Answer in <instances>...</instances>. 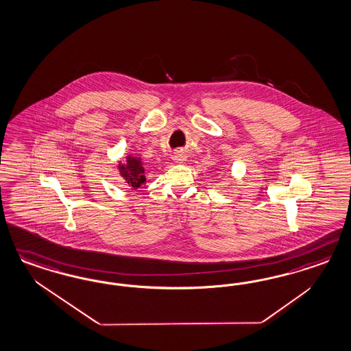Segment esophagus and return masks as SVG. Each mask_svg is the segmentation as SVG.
Masks as SVG:
<instances>
[{
    "instance_id": "1",
    "label": "esophagus",
    "mask_w": 351,
    "mask_h": 351,
    "mask_svg": "<svg viewBox=\"0 0 351 351\" xmlns=\"http://www.w3.org/2000/svg\"><path fill=\"white\" fill-rule=\"evenodd\" d=\"M186 160H187V155L184 152H182V151H177L173 155V161L177 162V164H183Z\"/></svg>"
}]
</instances>
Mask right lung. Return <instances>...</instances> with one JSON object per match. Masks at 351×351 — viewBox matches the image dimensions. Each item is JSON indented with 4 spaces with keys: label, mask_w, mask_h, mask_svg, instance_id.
Instances as JSON below:
<instances>
[{
    "label": "right lung",
    "mask_w": 351,
    "mask_h": 351,
    "mask_svg": "<svg viewBox=\"0 0 351 351\" xmlns=\"http://www.w3.org/2000/svg\"><path fill=\"white\" fill-rule=\"evenodd\" d=\"M117 169L125 183L132 190H138L146 186V167L143 158L141 156L128 155L124 161H119Z\"/></svg>",
    "instance_id": "right-lung-1"
}]
</instances>
